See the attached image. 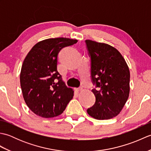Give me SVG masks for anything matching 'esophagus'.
I'll use <instances>...</instances> for the list:
<instances>
[{"mask_svg": "<svg viewBox=\"0 0 151 151\" xmlns=\"http://www.w3.org/2000/svg\"><path fill=\"white\" fill-rule=\"evenodd\" d=\"M82 90H83L82 88H79L76 89V91H82Z\"/></svg>", "mask_w": 151, "mask_h": 151, "instance_id": "1", "label": "esophagus"}]
</instances>
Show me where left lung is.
Wrapping results in <instances>:
<instances>
[{"mask_svg":"<svg viewBox=\"0 0 151 151\" xmlns=\"http://www.w3.org/2000/svg\"><path fill=\"white\" fill-rule=\"evenodd\" d=\"M91 58L92 89L95 102L87 110L96 119H110L120 113L130 92V71L124 58L108 44L86 40Z\"/></svg>","mask_w":151,"mask_h":151,"instance_id":"left-lung-1","label":"left lung"}]
</instances>
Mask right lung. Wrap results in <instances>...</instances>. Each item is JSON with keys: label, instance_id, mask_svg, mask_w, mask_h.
Returning <instances> with one entry per match:
<instances>
[{"label": "right lung", "instance_id": "right-lung-1", "mask_svg": "<svg viewBox=\"0 0 151 151\" xmlns=\"http://www.w3.org/2000/svg\"><path fill=\"white\" fill-rule=\"evenodd\" d=\"M77 40L50 38L36 43L22 63L20 82L24 100L35 114L45 118L56 117L65 110L73 97L57 70L58 56L63 48Z\"/></svg>", "mask_w": 151, "mask_h": 151}]
</instances>
